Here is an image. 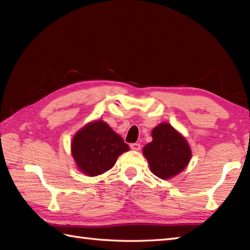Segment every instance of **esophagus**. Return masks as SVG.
<instances>
[{
  "mask_svg": "<svg viewBox=\"0 0 250 250\" xmlns=\"http://www.w3.org/2000/svg\"><path fill=\"white\" fill-rule=\"evenodd\" d=\"M130 147L132 150H135V151H139L141 149V145L139 144V143H133V144L130 145Z\"/></svg>",
  "mask_w": 250,
  "mask_h": 250,
  "instance_id": "esophagus-1",
  "label": "esophagus"
}]
</instances>
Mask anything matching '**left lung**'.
I'll return each instance as SVG.
<instances>
[{
    "label": "left lung",
    "instance_id": "left-lung-1",
    "mask_svg": "<svg viewBox=\"0 0 250 250\" xmlns=\"http://www.w3.org/2000/svg\"><path fill=\"white\" fill-rule=\"evenodd\" d=\"M152 142L143 148L151 172L161 179L176 176L188 166L191 149L185 137L171 125H158L151 131Z\"/></svg>",
    "mask_w": 250,
    "mask_h": 250
}]
</instances>
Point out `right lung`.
<instances>
[{"instance_id":"1","label":"right lung","mask_w":250,"mask_h":250,"mask_svg":"<svg viewBox=\"0 0 250 250\" xmlns=\"http://www.w3.org/2000/svg\"><path fill=\"white\" fill-rule=\"evenodd\" d=\"M71 149L79 171L88 176H98L113 167L117 158L128 151L129 146L106 122L97 120L74 135Z\"/></svg>"}]
</instances>
